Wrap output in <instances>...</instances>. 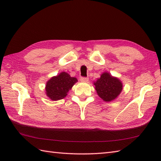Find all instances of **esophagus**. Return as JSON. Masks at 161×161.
Masks as SVG:
<instances>
[{"label":"esophagus","mask_w":161,"mask_h":161,"mask_svg":"<svg viewBox=\"0 0 161 161\" xmlns=\"http://www.w3.org/2000/svg\"><path fill=\"white\" fill-rule=\"evenodd\" d=\"M80 81H82V82H88V78L87 77H81Z\"/></svg>","instance_id":"obj_1"}]
</instances>
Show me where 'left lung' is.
Returning <instances> with one entry per match:
<instances>
[{
    "label": "left lung",
    "instance_id": "left-lung-1",
    "mask_svg": "<svg viewBox=\"0 0 161 161\" xmlns=\"http://www.w3.org/2000/svg\"><path fill=\"white\" fill-rule=\"evenodd\" d=\"M93 84L98 96L104 102L115 100L120 94L123 88L122 81L118 77L112 76L108 72L102 73Z\"/></svg>",
    "mask_w": 161,
    "mask_h": 161
}]
</instances>
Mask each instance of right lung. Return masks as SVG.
<instances>
[{
    "instance_id": "obj_1",
    "label": "right lung",
    "mask_w": 161,
    "mask_h": 161,
    "mask_svg": "<svg viewBox=\"0 0 161 161\" xmlns=\"http://www.w3.org/2000/svg\"><path fill=\"white\" fill-rule=\"evenodd\" d=\"M77 81L76 77L61 72L56 76L51 77L46 84V94L51 100L57 101L64 98L72 87Z\"/></svg>"
}]
</instances>
